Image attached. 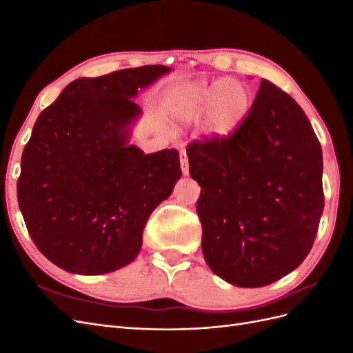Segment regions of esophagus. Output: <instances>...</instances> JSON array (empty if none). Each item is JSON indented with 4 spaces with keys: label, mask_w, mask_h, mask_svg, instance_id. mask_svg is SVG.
I'll list each match as a JSON object with an SVG mask.
<instances>
[{
    "label": "esophagus",
    "mask_w": 353,
    "mask_h": 353,
    "mask_svg": "<svg viewBox=\"0 0 353 353\" xmlns=\"http://www.w3.org/2000/svg\"><path fill=\"white\" fill-rule=\"evenodd\" d=\"M179 163H181V170H183V175L187 176L188 175V170H190V165H188L187 153L184 150L179 152Z\"/></svg>",
    "instance_id": "obj_1"
}]
</instances>
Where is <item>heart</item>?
Here are the masks:
<instances>
[{"label":"heart","instance_id":"b5f03b06","mask_svg":"<svg viewBox=\"0 0 353 353\" xmlns=\"http://www.w3.org/2000/svg\"><path fill=\"white\" fill-rule=\"evenodd\" d=\"M249 110L248 85L234 78L183 85L170 103V112L178 123L190 125L206 119V131L215 138L228 137L236 131Z\"/></svg>","mask_w":353,"mask_h":353}]
</instances>
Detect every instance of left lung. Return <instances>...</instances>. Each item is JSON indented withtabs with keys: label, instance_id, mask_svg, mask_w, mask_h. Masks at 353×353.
<instances>
[{
	"label": "left lung",
	"instance_id": "8db88e82",
	"mask_svg": "<svg viewBox=\"0 0 353 353\" xmlns=\"http://www.w3.org/2000/svg\"><path fill=\"white\" fill-rule=\"evenodd\" d=\"M187 154L201 187V252L213 272L254 288L303 262L324 209L323 152L290 95L262 79L239 130L194 141Z\"/></svg>",
	"mask_w": 353,
	"mask_h": 353
}]
</instances>
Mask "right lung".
Segmentation results:
<instances>
[{
	"label": "right lung",
	"instance_id": "add662e5",
	"mask_svg": "<svg viewBox=\"0 0 353 353\" xmlns=\"http://www.w3.org/2000/svg\"><path fill=\"white\" fill-rule=\"evenodd\" d=\"M170 68L154 65L79 78L42 110L17 181V200L38 250L72 274L131 263L152 212L181 178L175 148L145 154L131 144L134 99Z\"/></svg>",
	"mask_w": 353,
	"mask_h": 353
}]
</instances>
